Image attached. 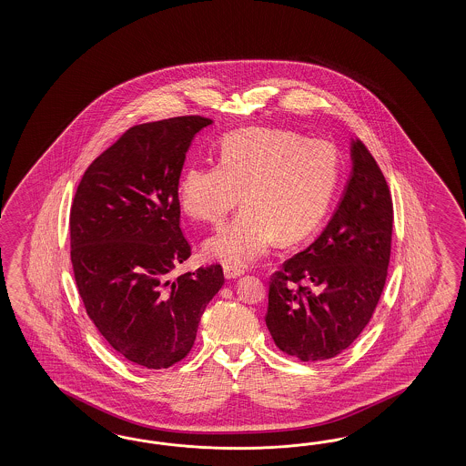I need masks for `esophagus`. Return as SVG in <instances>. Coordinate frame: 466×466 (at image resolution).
<instances>
[{"mask_svg":"<svg viewBox=\"0 0 466 466\" xmlns=\"http://www.w3.org/2000/svg\"><path fill=\"white\" fill-rule=\"evenodd\" d=\"M244 271L240 268H236V267H226L224 268V275H226L227 280H234V279H238L240 277Z\"/></svg>","mask_w":466,"mask_h":466,"instance_id":"34e87169","label":"esophagus"}]
</instances>
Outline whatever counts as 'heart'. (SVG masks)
Instances as JSON below:
<instances>
[{
	"label": "heart",
	"instance_id": "obj_1",
	"mask_svg": "<svg viewBox=\"0 0 466 466\" xmlns=\"http://www.w3.org/2000/svg\"><path fill=\"white\" fill-rule=\"evenodd\" d=\"M339 177L337 147L285 129L251 127L227 135L218 164H193L177 181L179 207L210 226L239 215L205 244L227 267H248L280 238L296 242L323 220Z\"/></svg>",
	"mask_w": 466,
	"mask_h": 466
}]
</instances>
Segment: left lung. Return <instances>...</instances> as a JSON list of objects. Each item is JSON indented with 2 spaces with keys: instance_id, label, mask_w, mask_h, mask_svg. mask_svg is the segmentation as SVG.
<instances>
[{
  "instance_id": "8db88e82",
  "label": "left lung",
  "mask_w": 466,
  "mask_h": 466,
  "mask_svg": "<svg viewBox=\"0 0 466 466\" xmlns=\"http://www.w3.org/2000/svg\"><path fill=\"white\" fill-rule=\"evenodd\" d=\"M352 174L321 236L275 271L267 326L275 345L302 362L349 349L367 323L388 277L393 201L374 157L352 141Z\"/></svg>"
}]
</instances>
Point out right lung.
<instances>
[{
    "label": "right lung",
    "mask_w": 466,
    "mask_h": 466,
    "mask_svg": "<svg viewBox=\"0 0 466 466\" xmlns=\"http://www.w3.org/2000/svg\"><path fill=\"white\" fill-rule=\"evenodd\" d=\"M201 116L129 127L85 170L70 213L71 265L88 318L114 350L147 369L183 360L224 285L220 265L169 273L191 256L177 181Z\"/></svg>",
    "instance_id": "1"
}]
</instances>
